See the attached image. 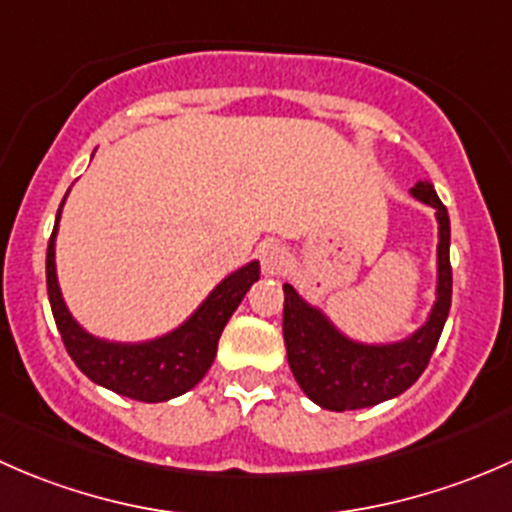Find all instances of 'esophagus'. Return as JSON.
I'll use <instances>...</instances> for the list:
<instances>
[{"instance_id": "1", "label": "esophagus", "mask_w": 512, "mask_h": 512, "mask_svg": "<svg viewBox=\"0 0 512 512\" xmlns=\"http://www.w3.org/2000/svg\"><path fill=\"white\" fill-rule=\"evenodd\" d=\"M260 262H262V270H265L267 275H282V272H287L289 267V255L285 247L277 245V242H270V245L262 247Z\"/></svg>"}]
</instances>
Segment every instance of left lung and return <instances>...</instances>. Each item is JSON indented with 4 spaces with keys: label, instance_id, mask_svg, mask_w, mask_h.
<instances>
[{
    "label": "left lung",
    "instance_id": "left-lung-1",
    "mask_svg": "<svg viewBox=\"0 0 512 512\" xmlns=\"http://www.w3.org/2000/svg\"><path fill=\"white\" fill-rule=\"evenodd\" d=\"M411 195L436 208L438 220V285L436 302L426 324L394 344H361L344 337L317 307L304 302L292 285H285L287 361L304 394L327 411H354L376 406L404 394L431 361L451 309V223L446 205L428 180H418Z\"/></svg>",
    "mask_w": 512,
    "mask_h": 512
}]
</instances>
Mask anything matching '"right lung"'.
Instances as JSON below:
<instances>
[{
    "label": "right lung",
    "mask_w": 512,
    "mask_h": 512,
    "mask_svg": "<svg viewBox=\"0 0 512 512\" xmlns=\"http://www.w3.org/2000/svg\"><path fill=\"white\" fill-rule=\"evenodd\" d=\"M64 200L59 205L54 232H51L49 247H46V289H49L54 322L74 364L94 384L106 386L128 399L146 401V404L175 399L193 389L208 374L210 364L218 354V339L227 319L232 317L252 282L260 280V262L252 260L227 275L208 294V299L173 332L138 344L106 342V339H98L86 332L71 317L69 307L61 297L59 280H56L54 242Z\"/></svg>",
    "instance_id": "1"
}]
</instances>
